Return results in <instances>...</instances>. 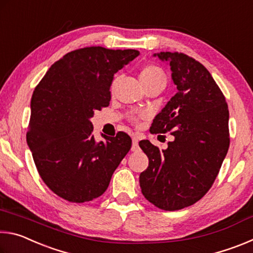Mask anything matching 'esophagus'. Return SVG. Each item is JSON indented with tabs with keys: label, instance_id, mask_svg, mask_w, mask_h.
Segmentation results:
<instances>
[{
	"label": "esophagus",
	"instance_id": "1",
	"mask_svg": "<svg viewBox=\"0 0 253 253\" xmlns=\"http://www.w3.org/2000/svg\"><path fill=\"white\" fill-rule=\"evenodd\" d=\"M139 147H138V138H137L136 136H132V146H131V151L132 152H136L138 151Z\"/></svg>",
	"mask_w": 253,
	"mask_h": 253
}]
</instances>
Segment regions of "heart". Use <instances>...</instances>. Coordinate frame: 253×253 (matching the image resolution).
Instances as JSON below:
<instances>
[{
	"mask_svg": "<svg viewBox=\"0 0 253 253\" xmlns=\"http://www.w3.org/2000/svg\"><path fill=\"white\" fill-rule=\"evenodd\" d=\"M139 79L144 87L153 84H157V83H165L164 72L162 71L160 67L154 66V65L144 66L142 69H140ZM115 84H116V79H114L113 84H111V89L114 88ZM132 119L136 121V118H132Z\"/></svg>",
	"mask_w": 253,
	"mask_h": 253,
	"instance_id": "heart-1",
	"label": "heart"
}]
</instances>
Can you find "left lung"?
<instances>
[{
	"instance_id": "left-lung-1",
	"label": "left lung",
	"mask_w": 253,
	"mask_h": 253,
	"mask_svg": "<svg viewBox=\"0 0 253 253\" xmlns=\"http://www.w3.org/2000/svg\"><path fill=\"white\" fill-rule=\"evenodd\" d=\"M169 62L176 93L153 121L152 134L170 131L161 149L140 140L148 168L140 173L143 195L165 211L194 204L208 193L230 145L229 109L219 85L202 63L181 52H161Z\"/></svg>"
}]
</instances>
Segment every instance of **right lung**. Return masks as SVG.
Returning <instances> with one entry per match:
<instances>
[{
    "mask_svg": "<svg viewBox=\"0 0 253 253\" xmlns=\"http://www.w3.org/2000/svg\"><path fill=\"white\" fill-rule=\"evenodd\" d=\"M137 50L78 49L54 62L34 89L27 142L42 181L69 202L99 198L131 147L118 131L97 143L90 118L109 106L114 75Z\"/></svg>",
    "mask_w": 253,
    "mask_h": 253,
    "instance_id": "right-lung-1",
    "label": "right lung"
}]
</instances>
